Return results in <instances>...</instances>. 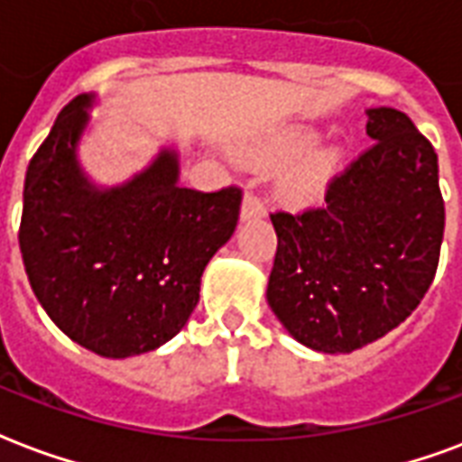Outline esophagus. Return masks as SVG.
Returning a JSON list of instances; mask_svg holds the SVG:
<instances>
[{"instance_id": "34e87169", "label": "esophagus", "mask_w": 462, "mask_h": 462, "mask_svg": "<svg viewBox=\"0 0 462 462\" xmlns=\"http://www.w3.org/2000/svg\"><path fill=\"white\" fill-rule=\"evenodd\" d=\"M263 216H266V206L256 199L254 193H246L245 200H242V220H252V217Z\"/></svg>"}]
</instances>
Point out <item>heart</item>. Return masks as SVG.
Wrapping results in <instances>:
<instances>
[{
    "mask_svg": "<svg viewBox=\"0 0 462 462\" xmlns=\"http://www.w3.org/2000/svg\"><path fill=\"white\" fill-rule=\"evenodd\" d=\"M317 140H319V135L310 128L286 130V133L271 137L259 147H254L252 157L259 164H266V167L291 164L305 152H310L317 145ZM322 171H325V160L322 157H308V160L295 162L278 179V191L288 200H305L310 193L315 191V186L319 184Z\"/></svg>",
    "mask_w": 462,
    "mask_h": 462,
    "instance_id": "b5f03b06",
    "label": "heart"
}]
</instances>
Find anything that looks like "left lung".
I'll list each match as a JSON object with an SVG mask.
<instances>
[{"instance_id":"1","label":"left lung","mask_w":462,"mask_h":462,"mask_svg":"<svg viewBox=\"0 0 462 462\" xmlns=\"http://www.w3.org/2000/svg\"><path fill=\"white\" fill-rule=\"evenodd\" d=\"M373 145L322 208L273 213L266 300L302 346L351 354L393 332L431 286L443 242L439 157L410 116L368 108Z\"/></svg>"}]
</instances>
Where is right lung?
Instances as JSON below:
<instances>
[{"label": "right lung", "instance_id": "add662e5", "mask_svg": "<svg viewBox=\"0 0 462 462\" xmlns=\"http://www.w3.org/2000/svg\"><path fill=\"white\" fill-rule=\"evenodd\" d=\"M94 104L97 94L69 101L28 164L19 246L52 322L98 356L130 358L184 329L242 191L179 186L174 145L123 184L98 186L79 160Z\"/></svg>", "mask_w": 462, "mask_h": 462}]
</instances>
